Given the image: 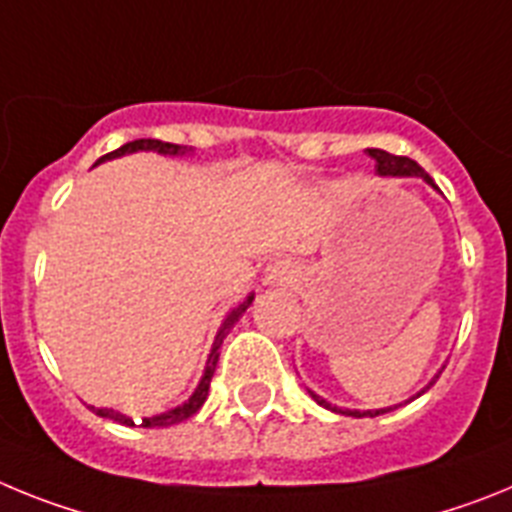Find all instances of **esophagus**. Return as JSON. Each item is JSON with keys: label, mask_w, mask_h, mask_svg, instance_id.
I'll list each match as a JSON object with an SVG mask.
<instances>
[{"label": "esophagus", "mask_w": 512, "mask_h": 512, "mask_svg": "<svg viewBox=\"0 0 512 512\" xmlns=\"http://www.w3.org/2000/svg\"><path fill=\"white\" fill-rule=\"evenodd\" d=\"M296 281V268L288 260H273L265 268V283L268 286H291Z\"/></svg>", "instance_id": "obj_1"}]
</instances>
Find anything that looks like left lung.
Masks as SVG:
<instances>
[{
    "instance_id": "1",
    "label": "left lung",
    "mask_w": 512,
    "mask_h": 512,
    "mask_svg": "<svg viewBox=\"0 0 512 512\" xmlns=\"http://www.w3.org/2000/svg\"><path fill=\"white\" fill-rule=\"evenodd\" d=\"M368 154H371V157L376 159V172H379V175H384V177H422V180H425V182H428V185H433V188H435L433 177H430L428 172L422 170L420 164L412 162L410 157H394V154H389V151H384V149H368ZM435 379H438V376H435ZM435 379L430 381V384L425 386V389L417 391V397H420V394H425V391H428L430 386L435 384ZM309 394H311V397H314V402L322 404V407H327V410L340 412V415H348V417H376V415H384V412L394 410V407H384V410H337V407H332V404L327 402V399L317 397L314 391H309ZM412 399H415V397H412Z\"/></svg>"
}]
</instances>
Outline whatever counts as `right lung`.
<instances>
[{"label": "right lung", "instance_id": "right-lung-1", "mask_svg": "<svg viewBox=\"0 0 512 512\" xmlns=\"http://www.w3.org/2000/svg\"><path fill=\"white\" fill-rule=\"evenodd\" d=\"M133 151H157V154H167V157H182V154H188V146H180V144H167V141H159V139H139V141H128V144H123L121 149L110 151V154H105V157L97 159L95 164L105 162V159H115V157H123V154H133ZM252 299H255V293H250L247 299L242 301V304L237 306V309H231L229 314H226L224 324H221L219 335H216V340H213V348L211 353H208V361H206V371H203L201 381H198V386H195V391L190 394L188 402H182L180 407H175V410H167L162 412V415H154V417H144V422H141V428H167V425H177V422L188 420V417H193L195 412L201 410L203 402H206L208 397V386H211V379H213V371H216V363H219V348L221 342H224V337L229 335V330L234 327V324L239 322V317H242L244 311L250 309ZM95 415L100 417H108V420L113 422H121V425H133L131 417H126L123 412L118 410H110V407H90Z\"/></svg>", "mask_w": 512, "mask_h": 512}]
</instances>
